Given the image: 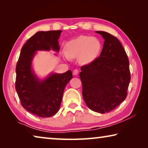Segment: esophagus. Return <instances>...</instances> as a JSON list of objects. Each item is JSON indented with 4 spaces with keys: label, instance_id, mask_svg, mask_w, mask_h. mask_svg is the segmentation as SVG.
Instances as JSON below:
<instances>
[{
    "label": "esophagus",
    "instance_id": "1",
    "mask_svg": "<svg viewBox=\"0 0 148 148\" xmlns=\"http://www.w3.org/2000/svg\"><path fill=\"white\" fill-rule=\"evenodd\" d=\"M78 73H79L78 70L75 69V70H74V71H73V74L74 75V76H76V75L78 74Z\"/></svg>",
    "mask_w": 148,
    "mask_h": 148
}]
</instances>
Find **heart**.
Here are the masks:
<instances>
[{
  "label": "heart",
  "instance_id": "1",
  "mask_svg": "<svg viewBox=\"0 0 148 148\" xmlns=\"http://www.w3.org/2000/svg\"><path fill=\"white\" fill-rule=\"evenodd\" d=\"M101 44L98 39L87 36H79L69 41L65 46V55L69 59L78 57L82 64H88L99 56Z\"/></svg>",
  "mask_w": 148,
  "mask_h": 148
}]
</instances>
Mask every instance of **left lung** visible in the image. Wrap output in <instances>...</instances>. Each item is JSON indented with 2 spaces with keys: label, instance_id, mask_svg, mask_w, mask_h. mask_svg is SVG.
Instances as JSON below:
<instances>
[{
  "label": "left lung",
  "instance_id": "1",
  "mask_svg": "<svg viewBox=\"0 0 148 148\" xmlns=\"http://www.w3.org/2000/svg\"><path fill=\"white\" fill-rule=\"evenodd\" d=\"M96 32L104 39L103 48L99 57L82 66L79 77L87 107L104 114L126 99L131 74L128 57L119 40L108 32Z\"/></svg>",
  "mask_w": 148,
  "mask_h": 148
}]
</instances>
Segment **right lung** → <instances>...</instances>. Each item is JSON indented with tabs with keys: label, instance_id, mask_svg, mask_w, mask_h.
<instances>
[{
	"label": "right lung",
	"instance_id": "add662e5",
	"mask_svg": "<svg viewBox=\"0 0 148 148\" xmlns=\"http://www.w3.org/2000/svg\"><path fill=\"white\" fill-rule=\"evenodd\" d=\"M61 31H39L23 45L17 62L16 89L21 104L27 111L40 117H49L59 111L66 84L72 78L71 71L51 73L40 79L32 70L36 51L53 49L58 52Z\"/></svg>",
	"mask_w": 148,
	"mask_h": 148
}]
</instances>
